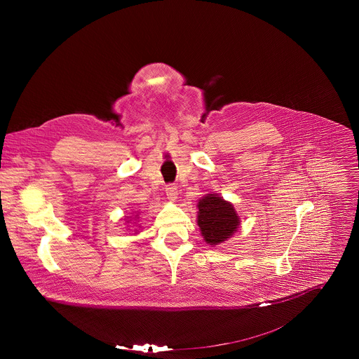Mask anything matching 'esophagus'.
I'll return each instance as SVG.
<instances>
[{
    "label": "esophagus",
    "instance_id": "34e87169",
    "mask_svg": "<svg viewBox=\"0 0 359 359\" xmlns=\"http://www.w3.org/2000/svg\"><path fill=\"white\" fill-rule=\"evenodd\" d=\"M165 195H167V199H168V201L174 202V201L177 199V196H178V189H177V187H175L174 184H168V185L165 187Z\"/></svg>",
    "mask_w": 359,
    "mask_h": 359
}]
</instances>
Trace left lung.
I'll return each instance as SVG.
<instances>
[{
  "label": "left lung",
  "mask_w": 359,
  "mask_h": 359,
  "mask_svg": "<svg viewBox=\"0 0 359 359\" xmlns=\"http://www.w3.org/2000/svg\"><path fill=\"white\" fill-rule=\"evenodd\" d=\"M198 225L205 242L217 245L233 235L239 225V217L233 205L211 194L199 202Z\"/></svg>",
  "instance_id": "obj_1"
}]
</instances>
